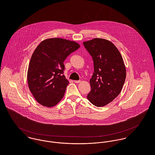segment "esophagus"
I'll return each mask as SVG.
<instances>
[{
  "instance_id": "34e87169",
  "label": "esophagus",
  "mask_w": 155,
  "mask_h": 155,
  "mask_svg": "<svg viewBox=\"0 0 155 155\" xmlns=\"http://www.w3.org/2000/svg\"><path fill=\"white\" fill-rule=\"evenodd\" d=\"M74 82L76 84H79L81 82V81H74Z\"/></svg>"
}]
</instances>
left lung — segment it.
<instances>
[{
	"instance_id": "obj_1",
	"label": "left lung",
	"mask_w": 155,
	"mask_h": 155,
	"mask_svg": "<svg viewBox=\"0 0 155 155\" xmlns=\"http://www.w3.org/2000/svg\"><path fill=\"white\" fill-rule=\"evenodd\" d=\"M83 44L92 58L94 70L87 98L94 106L103 107L121 92L126 79L124 62L117 48L108 40L95 38Z\"/></svg>"
}]
</instances>
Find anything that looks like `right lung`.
Returning <instances> with one entry per match:
<instances>
[{
  "label": "right lung",
  "mask_w": 155,
  "mask_h": 155,
  "mask_svg": "<svg viewBox=\"0 0 155 155\" xmlns=\"http://www.w3.org/2000/svg\"><path fill=\"white\" fill-rule=\"evenodd\" d=\"M80 45L62 38L43 41L34 51L27 71L28 88L41 105L51 107L64 95L68 80L63 75V62Z\"/></svg>",
  "instance_id": "obj_1"
}]
</instances>
